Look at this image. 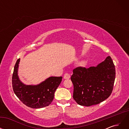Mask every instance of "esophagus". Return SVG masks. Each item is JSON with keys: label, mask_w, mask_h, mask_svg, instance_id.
<instances>
[{"label": "esophagus", "mask_w": 129, "mask_h": 129, "mask_svg": "<svg viewBox=\"0 0 129 129\" xmlns=\"http://www.w3.org/2000/svg\"><path fill=\"white\" fill-rule=\"evenodd\" d=\"M70 77H71V75L67 73H66L63 76V78L64 79H70Z\"/></svg>", "instance_id": "obj_1"}]
</instances>
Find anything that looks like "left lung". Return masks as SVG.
<instances>
[{
	"mask_svg": "<svg viewBox=\"0 0 129 129\" xmlns=\"http://www.w3.org/2000/svg\"><path fill=\"white\" fill-rule=\"evenodd\" d=\"M115 67L110 56L96 67H79L73 70V99L82 106L98 104L108 99L112 91Z\"/></svg>",
	"mask_w": 129,
	"mask_h": 129,
	"instance_id": "obj_1",
	"label": "left lung"
}]
</instances>
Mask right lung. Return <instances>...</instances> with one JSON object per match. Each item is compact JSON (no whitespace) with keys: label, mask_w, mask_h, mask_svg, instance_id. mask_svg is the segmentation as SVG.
<instances>
[{"label":"right lung","mask_w":129,"mask_h":129,"mask_svg":"<svg viewBox=\"0 0 129 129\" xmlns=\"http://www.w3.org/2000/svg\"><path fill=\"white\" fill-rule=\"evenodd\" d=\"M20 58L17 60L12 75V87L18 98L26 106L34 109L47 107L54 99V93L62 77L52 76L38 85H26L19 80L18 70Z\"/></svg>","instance_id":"1"}]
</instances>
